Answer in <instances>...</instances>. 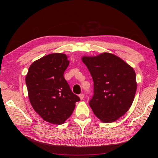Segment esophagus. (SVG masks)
<instances>
[{
  "instance_id": "1",
  "label": "esophagus",
  "mask_w": 158,
  "mask_h": 158,
  "mask_svg": "<svg viewBox=\"0 0 158 158\" xmlns=\"http://www.w3.org/2000/svg\"><path fill=\"white\" fill-rule=\"evenodd\" d=\"M79 97H80V98L81 100L84 99V94H80L79 95Z\"/></svg>"
}]
</instances>
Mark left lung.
Returning a JSON list of instances; mask_svg holds the SVG:
<instances>
[{
  "label": "left lung",
  "mask_w": 158,
  "mask_h": 158,
  "mask_svg": "<svg viewBox=\"0 0 158 158\" xmlns=\"http://www.w3.org/2000/svg\"><path fill=\"white\" fill-rule=\"evenodd\" d=\"M82 59L94 81L90 107L102 122L115 121L128 111L135 99L137 87L135 70L109 52Z\"/></svg>",
  "instance_id": "1"
}]
</instances>
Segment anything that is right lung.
<instances>
[{
	"mask_svg": "<svg viewBox=\"0 0 158 158\" xmlns=\"http://www.w3.org/2000/svg\"><path fill=\"white\" fill-rule=\"evenodd\" d=\"M69 63L63 53L46 55L31 64L26 77L33 109L44 120L55 125L63 124L80 100L64 77Z\"/></svg>",
	"mask_w": 158,
	"mask_h": 158,
	"instance_id": "add662e5",
	"label": "right lung"
}]
</instances>
